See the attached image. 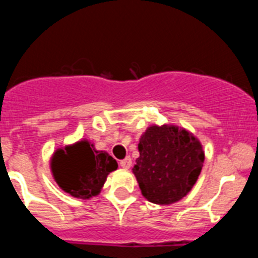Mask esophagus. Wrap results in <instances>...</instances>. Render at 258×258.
<instances>
[{
  "label": "esophagus",
  "instance_id": "1",
  "mask_svg": "<svg viewBox=\"0 0 258 258\" xmlns=\"http://www.w3.org/2000/svg\"><path fill=\"white\" fill-rule=\"evenodd\" d=\"M120 166H121V168H124V169H129V168L132 166L131 156H126L125 159L120 160Z\"/></svg>",
  "mask_w": 258,
  "mask_h": 258
}]
</instances>
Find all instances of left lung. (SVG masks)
<instances>
[{
  "instance_id": "obj_1",
  "label": "left lung",
  "mask_w": 258,
  "mask_h": 258,
  "mask_svg": "<svg viewBox=\"0 0 258 258\" xmlns=\"http://www.w3.org/2000/svg\"><path fill=\"white\" fill-rule=\"evenodd\" d=\"M133 173L143 197L172 204L187 195L202 172L204 152L191 133L175 126H150L141 137Z\"/></svg>"
}]
</instances>
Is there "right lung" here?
Returning a JSON list of instances; mask_svg holds the SVG:
<instances>
[{
	"mask_svg": "<svg viewBox=\"0 0 258 258\" xmlns=\"http://www.w3.org/2000/svg\"><path fill=\"white\" fill-rule=\"evenodd\" d=\"M116 169L112 156L97 151L86 141L58 150L51 159L52 175L61 190L83 199L98 195L108 173Z\"/></svg>",
	"mask_w": 258,
	"mask_h": 258,
	"instance_id": "1",
	"label": "right lung"
}]
</instances>
